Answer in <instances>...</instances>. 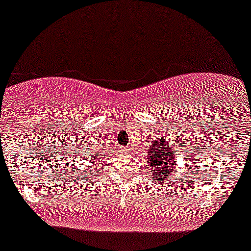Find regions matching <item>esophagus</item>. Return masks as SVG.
I'll return each instance as SVG.
<instances>
[{
  "label": "esophagus",
  "instance_id": "34e87169",
  "mask_svg": "<svg viewBox=\"0 0 251 251\" xmlns=\"http://www.w3.org/2000/svg\"><path fill=\"white\" fill-rule=\"evenodd\" d=\"M120 151L122 153H128L129 152V149H128V148H121Z\"/></svg>",
  "mask_w": 251,
  "mask_h": 251
}]
</instances>
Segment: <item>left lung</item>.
<instances>
[{"mask_svg":"<svg viewBox=\"0 0 251 251\" xmlns=\"http://www.w3.org/2000/svg\"><path fill=\"white\" fill-rule=\"evenodd\" d=\"M175 152V151H173ZM173 152L168 141L157 140L148 149V164L157 182L165 181L172 173V166L176 165Z\"/></svg>","mask_w":251,"mask_h":251,"instance_id":"obj_1","label":"left lung"}]
</instances>
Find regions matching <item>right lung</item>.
<instances>
[{
	"instance_id": "add662e5",
	"label": "right lung",
	"mask_w": 251,
	"mask_h": 251,
	"mask_svg": "<svg viewBox=\"0 0 251 251\" xmlns=\"http://www.w3.org/2000/svg\"><path fill=\"white\" fill-rule=\"evenodd\" d=\"M92 162H95V156H94V154H93V159H92ZM95 165H97V164H95Z\"/></svg>"
}]
</instances>
